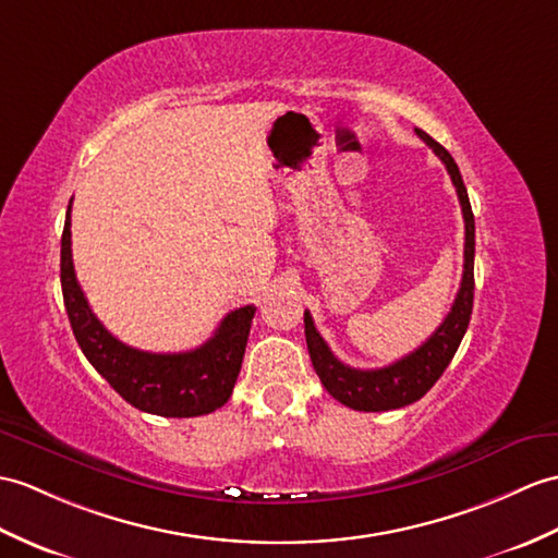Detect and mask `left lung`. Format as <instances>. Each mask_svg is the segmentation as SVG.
Wrapping results in <instances>:
<instances>
[{
  "label": "left lung",
  "instance_id": "1",
  "mask_svg": "<svg viewBox=\"0 0 558 558\" xmlns=\"http://www.w3.org/2000/svg\"><path fill=\"white\" fill-rule=\"evenodd\" d=\"M418 137L430 147L439 161L447 166V173L451 175V183L457 187L463 223H465V244H463V276L461 288L457 292V300L451 304V311L442 320L430 338H427L418 349L404 359L395 361V364L385 368L361 371L342 364V361L330 352L326 340L320 338V332L314 326L308 311H304V335L311 364H314L323 387L340 401V404L354 409V411H390L401 409L407 404L418 401L430 387L439 380V375L445 373L449 361L454 359L457 349L463 340L465 328L471 323L473 311V262H475V220L473 209L469 202V192L459 173L457 161L451 159V154L435 142L430 135L416 131Z\"/></svg>",
  "mask_w": 558,
  "mask_h": 558
}]
</instances>
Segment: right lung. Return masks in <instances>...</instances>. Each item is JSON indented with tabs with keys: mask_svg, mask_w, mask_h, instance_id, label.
<instances>
[{
	"mask_svg": "<svg viewBox=\"0 0 558 558\" xmlns=\"http://www.w3.org/2000/svg\"><path fill=\"white\" fill-rule=\"evenodd\" d=\"M61 292L71 328L89 364L128 404L166 418L204 416L226 404L242 368L256 306L230 311L214 338L180 354L128 347L101 326L77 284L71 254V204L61 235Z\"/></svg>",
	"mask_w": 558,
	"mask_h": 558,
	"instance_id": "obj_1",
	"label": "right lung"
}]
</instances>
